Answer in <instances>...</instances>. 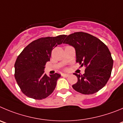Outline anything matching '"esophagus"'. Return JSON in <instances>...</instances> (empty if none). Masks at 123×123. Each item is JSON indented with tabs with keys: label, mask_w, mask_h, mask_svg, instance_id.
<instances>
[{
	"label": "esophagus",
	"mask_w": 123,
	"mask_h": 123,
	"mask_svg": "<svg viewBox=\"0 0 123 123\" xmlns=\"http://www.w3.org/2000/svg\"><path fill=\"white\" fill-rule=\"evenodd\" d=\"M61 76H63V77H68V76H69V74H66V73H62Z\"/></svg>",
	"instance_id": "1"
}]
</instances>
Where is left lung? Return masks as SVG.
Returning <instances> with one entry per match:
<instances>
[{"mask_svg":"<svg viewBox=\"0 0 123 123\" xmlns=\"http://www.w3.org/2000/svg\"><path fill=\"white\" fill-rule=\"evenodd\" d=\"M63 43L74 47L76 62L86 67L84 74L74 73L77 76L78 82L72 86L73 89L82 94L90 95L104 87L111 77L113 64L106 45L84 32L70 34Z\"/></svg>","mask_w":123,"mask_h":123,"instance_id":"1","label":"left lung"}]
</instances>
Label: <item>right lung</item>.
<instances>
[{"label": "right lung", "instance_id": "1", "mask_svg": "<svg viewBox=\"0 0 123 123\" xmlns=\"http://www.w3.org/2000/svg\"><path fill=\"white\" fill-rule=\"evenodd\" d=\"M66 35L41 37L33 41L18 56L14 64V77L22 92L29 98L42 99L51 95L61 75L44 73L51 51L62 43Z\"/></svg>", "mask_w": 123, "mask_h": 123}]
</instances>
